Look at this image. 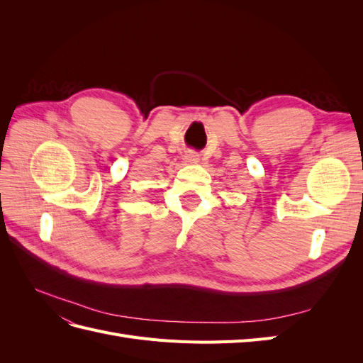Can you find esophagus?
Wrapping results in <instances>:
<instances>
[{
	"label": "esophagus",
	"mask_w": 363,
	"mask_h": 363,
	"mask_svg": "<svg viewBox=\"0 0 363 363\" xmlns=\"http://www.w3.org/2000/svg\"><path fill=\"white\" fill-rule=\"evenodd\" d=\"M186 160L188 162H192V163H195V162H199V155H195V152H188V155H186Z\"/></svg>",
	"instance_id": "1"
}]
</instances>
